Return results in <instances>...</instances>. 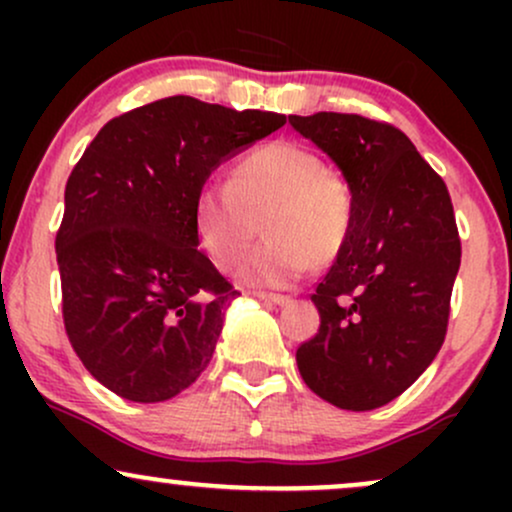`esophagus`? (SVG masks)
Segmentation results:
<instances>
[{"instance_id": "34e87169", "label": "esophagus", "mask_w": 512, "mask_h": 512, "mask_svg": "<svg viewBox=\"0 0 512 512\" xmlns=\"http://www.w3.org/2000/svg\"><path fill=\"white\" fill-rule=\"evenodd\" d=\"M257 296L262 298V301H267V303H274V305H284V303H289L291 298L289 296H284V293H269V291H260L257 293Z\"/></svg>"}]
</instances>
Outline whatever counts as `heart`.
<instances>
[{
    "mask_svg": "<svg viewBox=\"0 0 512 512\" xmlns=\"http://www.w3.org/2000/svg\"><path fill=\"white\" fill-rule=\"evenodd\" d=\"M356 202L349 182L298 142H272L245 154L231 180H211L192 202L197 248L219 269H231L257 236L264 219L269 240L243 264V274L286 286L317 260H337L354 231Z\"/></svg>",
    "mask_w": 512,
    "mask_h": 512,
    "instance_id": "heart-1",
    "label": "heart"
}]
</instances>
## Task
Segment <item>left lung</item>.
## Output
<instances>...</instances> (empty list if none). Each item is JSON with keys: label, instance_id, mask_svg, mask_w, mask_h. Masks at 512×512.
Returning <instances> with one entry per match:
<instances>
[{"label": "left lung", "instance_id": "8db88e82", "mask_svg": "<svg viewBox=\"0 0 512 512\" xmlns=\"http://www.w3.org/2000/svg\"><path fill=\"white\" fill-rule=\"evenodd\" d=\"M354 192L349 243L315 286V337L296 351L305 385L339 409L402 395L445 342L462 245L445 182L407 134L349 113L291 115Z\"/></svg>", "mask_w": 512, "mask_h": 512}]
</instances>
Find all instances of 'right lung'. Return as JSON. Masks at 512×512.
Instances as JSON below:
<instances>
[{
    "instance_id": "right-lung-1",
    "label": "right lung",
    "mask_w": 512,
    "mask_h": 512,
    "mask_svg": "<svg viewBox=\"0 0 512 512\" xmlns=\"http://www.w3.org/2000/svg\"><path fill=\"white\" fill-rule=\"evenodd\" d=\"M286 117L170 96L113 117L64 187L55 238L69 344L98 383L163 402L214 356L231 281L197 250L192 202L226 156Z\"/></svg>"
}]
</instances>
